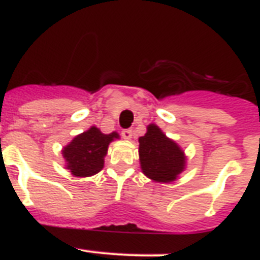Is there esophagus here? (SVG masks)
<instances>
[{"mask_svg": "<svg viewBox=\"0 0 260 260\" xmlns=\"http://www.w3.org/2000/svg\"><path fill=\"white\" fill-rule=\"evenodd\" d=\"M122 137L125 139H132L133 132L130 128H125V130H122Z\"/></svg>", "mask_w": 260, "mask_h": 260, "instance_id": "34e87169", "label": "esophagus"}]
</instances>
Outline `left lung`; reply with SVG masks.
Instances as JSON below:
<instances>
[{
	"label": "left lung",
	"mask_w": 260,
	"mask_h": 260,
	"mask_svg": "<svg viewBox=\"0 0 260 260\" xmlns=\"http://www.w3.org/2000/svg\"><path fill=\"white\" fill-rule=\"evenodd\" d=\"M139 162L146 177L154 182L175 181L184 170L186 156L183 150L167 138L166 134L154 123L147 126V132L139 137Z\"/></svg>",
	"instance_id": "8db88e82"
}]
</instances>
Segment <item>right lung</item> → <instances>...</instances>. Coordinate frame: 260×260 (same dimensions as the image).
Listing matches in <instances>:
<instances>
[{
    "mask_svg": "<svg viewBox=\"0 0 260 260\" xmlns=\"http://www.w3.org/2000/svg\"><path fill=\"white\" fill-rule=\"evenodd\" d=\"M119 138L118 133L104 134L95 126L77 135L72 142L62 150L66 169L74 177H91L104 169L107 147L114 139Z\"/></svg>",
    "mask_w": 260,
    "mask_h": 260,
    "instance_id": "right-lung-1",
    "label": "right lung"
}]
</instances>
